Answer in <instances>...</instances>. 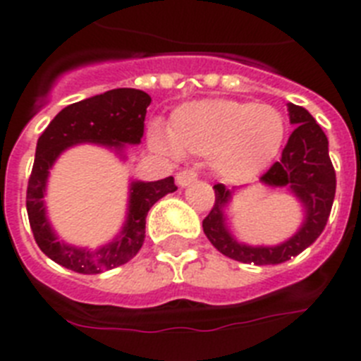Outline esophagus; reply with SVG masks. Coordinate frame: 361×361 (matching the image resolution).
<instances>
[{"label":"esophagus","instance_id":"34e87169","mask_svg":"<svg viewBox=\"0 0 361 361\" xmlns=\"http://www.w3.org/2000/svg\"><path fill=\"white\" fill-rule=\"evenodd\" d=\"M175 180H177L178 186H188V184L195 183L197 180V171L195 170H183L178 171L177 177H175Z\"/></svg>","mask_w":361,"mask_h":361}]
</instances>
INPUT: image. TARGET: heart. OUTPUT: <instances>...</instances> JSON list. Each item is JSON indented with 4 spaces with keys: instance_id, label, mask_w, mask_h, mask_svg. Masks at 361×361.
Masks as SVG:
<instances>
[{
    "instance_id": "1",
    "label": "heart",
    "mask_w": 361,
    "mask_h": 361,
    "mask_svg": "<svg viewBox=\"0 0 361 361\" xmlns=\"http://www.w3.org/2000/svg\"><path fill=\"white\" fill-rule=\"evenodd\" d=\"M286 121L275 106L235 99L188 103L171 116L168 135L152 130V145L168 153L208 157L222 177L245 178L279 155Z\"/></svg>"
}]
</instances>
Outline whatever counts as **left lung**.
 I'll list each match as a JSON object with an SVG mask.
<instances>
[{"mask_svg":"<svg viewBox=\"0 0 361 361\" xmlns=\"http://www.w3.org/2000/svg\"><path fill=\"white\" fill-rule=\"evenodd\" d=\"M289 119L296 128L283 146L282 157L260 177L269 186H289L305 206V222L295 237L275 247L238 244L224 226V206L231 191L215 184V204L202 220L206 237L226 257L242 264H282L307 250L325 229L336 193V173L329 157V141L320 124L305 108L289 103Z\"/></svg>","mask_w":361,"mask_h":361,"instance_id":"obj_1","label":"left lung"}]
</instances>
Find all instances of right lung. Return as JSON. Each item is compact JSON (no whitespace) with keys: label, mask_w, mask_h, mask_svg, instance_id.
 Returning a JSON list of instances; mask_svg holds the SVG:
<instances>
[{"label":"right lung","mask_w":361,"mask_h":361,"mask_svg":"<svg viewBox=\"0 0 361 361\" xmlns=\"http://www.w3.org/2000/svg\"><path fill=\"white\" fill-rule=\"evenodd\" d=\"M152 103L146 92L116 88L63 108L37 139L36 159L27 188V213L36 244L59 266L82 275L114 269L132 260L145 244L146 215L153 204L177 190L173 177L155 183H133L130 213L121 237L116 242L86 251L66 245L56 238L44 216L43 193L49 170L57 155L75 142H101L123 148L124 142L137 145L145 133L146 108Z\"/></svg>","instance_id":"right-lung-1"}]
</instances>
